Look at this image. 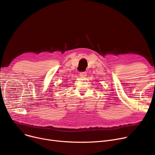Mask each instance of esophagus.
<instances>
[{
	"instance_id": "1",
	"label": "esophagus",
	"mask_w": 155,
	"mask_h": 155,
	"mask_svg": "<svg viewBox=\"0 0 155 155\" xmlns=\"http://www.w3.org/2000/svg\"><path fill=\"white\" fill-rule=\"evenodd\" d=\"M87 75V73L85 71H81L80 72V76L82 77H85Z\"/></svg>"
}]
</instances>
